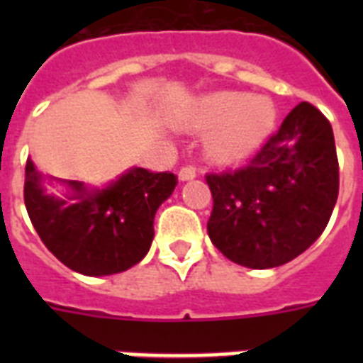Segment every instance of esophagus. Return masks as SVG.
Listing matches in <instances>:
<instances>
[{
	"label": "esophagus",
	"mask_w": 363,
	"mask_h": 363,
	"mask_svg": "<svg viewBox=\"0 0 363 363\" xmlns=\"http://www.w3.org/2000/svg\"><path fill=\"white\" fill-rule=\"evenodd\" d=\"M179 179H181L182 182L196 179V167H192V165H184V167L179 171Z\"/></svg>",
	"instance_id": "34e87169"
}]
</instances>
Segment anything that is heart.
Returning a JSON list of instances; mask_svg holds the SVG:
<instances>
[{
	"label": "heart",
	"mask_w": 363,
	"mask_h": 363,
	"mask_svg": "<svg viewBox=\"0 0 363 363\" xmlns=\"http://www.w3.org/2000/svg\"><path fill=\"white\" fill-rule=\"evenodd\" d=\"M275 105L264 96L216 92L199 99L190 121L211 130L207 150L220 162H239L265 141L275 125Z\"/></svg>",
	"instance_id": "b5f03b06"
}]
</instances>
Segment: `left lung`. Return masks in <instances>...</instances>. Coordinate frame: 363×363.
<instances>
[{
	"mask_svg": "<svg viewBox=\"0 0 363 363\" xmlns=\"http://www.w3.org/2000/svg\"><path fill=\"white\" fill-rule=\"evenodd\" d=\"M205 181L213 194V245L250 269L286 264L320 238L337 201L332 124L301 101L247 165Z\"/></svg>",
	"mask_w": 363,
	"mask_h": 363,
	"instance_id": "8db88e82",
	"label": "left lung"
}]
</instances>
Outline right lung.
I'll list each match as a JSON object with an SVG mask.
<instances>
[{"label":"right lung","instance_id":"right-lung-1","mask_svg":"<svg viewBox=\"0 0 363 363\" xmlns=\"http://www.w3.org/2000/svg\"><path fill=\"white\" fill-rule=\"evenodd\" d=\"M64 198L50 196L31 160L26 162L24 203L45 247L69 269L88 277L115 275L147 256L154 215L177 186L169 171L131 167L105 188L54 179Z\"/></svg>","mask_w":363,"mask_h":363}]
</instances>
